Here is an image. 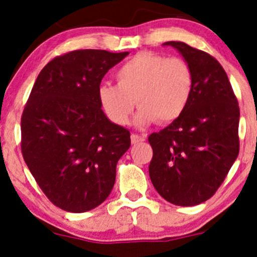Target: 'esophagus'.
<instances>
[{
  "mask_svg": "<svg viewBox=\"0 0 257 257\" xmlns=\"http://www.w3.org/2000/svg\"><path fill=\"white\" fill-rule=\"evenodd\" d=\"M131 139H132V144H138V143H142V142L145 141L144 137L138 136V134H132Z\"/></svg>",
  "mask_w": 257,
  "mask_h": 257,
  "instance_id": "obj_1",
  "label": "esophagus"
}]
</instances>
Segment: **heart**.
I'll return each mask as SVG.
<instances>
[{
    "mask_svg": "<svg viewBox=\"0 0 257 257\" xmlns=\"http://www.w3.org/2000/svg\"><path fill=\"white\" fill-rule=\"evenodd\" d=\"M118 85L102 84L98 100L105 115L118 125L128 123L134 107L137 125L174 121L183 114L193 94L194 73L181 58H168L154 52H141L115 73Z\"/></svg>",
    "mask_w": 257,
    "mask_h": 257,
    "instance_id": "obj_1",
    "label": "heart"
}]
</instances>
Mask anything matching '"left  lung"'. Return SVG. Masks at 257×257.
<instances>
[{
    "mask_svg": "<svg viewBox=\"0 0 257 257\" xmlns=\"http://www.w3.org/2000/svg\"><path fill=\"white\" fill-rule=\"evenodd\" d=\"M190 64L193 94L183 114L153 133L149 175L155 190L179 206L211 198L239 155L240 110L221 64L184 42H165Z\"/></svg>",
    "mask_w": 257,
    "mask_h": 257,
    "instance_id": "left-lung-1",
    "label": "left lung"
}]
</instances>
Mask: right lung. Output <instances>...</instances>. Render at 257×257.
I'll use <instances>...</instances> for the list:
<instances>
[{
  "label": "right lung",
  "instance_id": "1",
  "mask_svg": "<svg viewBox=\"0 0 257 257\" xmlns=\"http://www.w3.org/2000/svg\"><path fill=\"white\" fill-rule=\"evenodd\" d=\"M129 52L79 49L41 71L21 119L23 159L46 196L69 212L97 208L131 147L128 129L107 118L98 88Z\"/></svg>",
  "mask_w": 257,
  "mask_h": 257
}]
</instances>
